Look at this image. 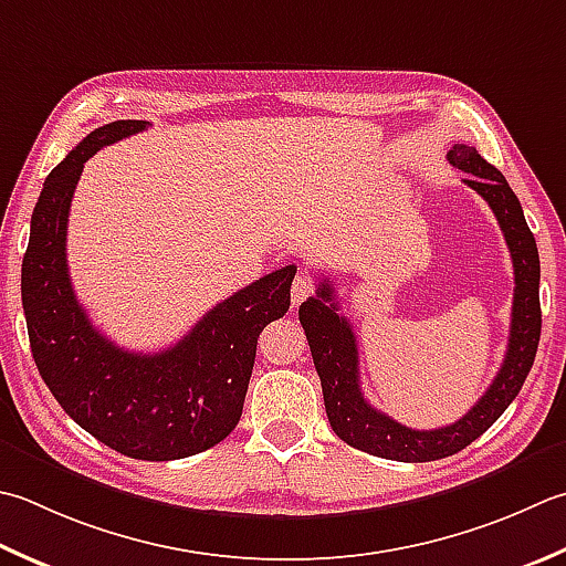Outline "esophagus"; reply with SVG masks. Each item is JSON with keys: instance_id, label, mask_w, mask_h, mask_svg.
I'll return each instance as SVG.
<instances>
[{"instance_id": "obj_1", "label": "esophagus", "mask_w": 566, "mask_h": 566, "mask_svg": "<svg viewBox=\"0 0 566 566\" xmlns=\"http://www.w3.org/2000/svg\"><path fill=\"white\" fill-rule=\"evenodd\" d=\"M314 292H316L314 276L306 274V272H296L294 284H292V302L298 306L302 302H306V298L312 296Z\"/></svg>"}]
</instances>
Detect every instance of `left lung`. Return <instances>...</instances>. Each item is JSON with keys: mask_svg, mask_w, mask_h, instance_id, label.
I'll return each mask as SVG.
<instances>
[{"mask_svg": "<svg viewBox=\"0 0 566 566\" xmlns=\"http://www.w3.org/2000/svg\"><path fill=\"white\" fill-rule=\"evenodd\" d=\"M447 159L451 166L469 174V179L463 181L491 206L511 250L515 272L511 338H507L503 365L489 390L459 422L427 431L409 429L365 400L360 392L356 334H353L350 321L338 314L336 290L328 280H321L316 296H308L298 306V321L312 348L331 427L338 439L353 449L392 461L422 463L447 459L479 439L517 397L535 363L542 331L539 254L535 235L525 223L523 206L507 186L505 176L485 161L475 147L453 144Z\"/></svg>", "mask_w": 566, "mask_h": 566, "instance_id": "1", "label": "left lung"}]
</instances>
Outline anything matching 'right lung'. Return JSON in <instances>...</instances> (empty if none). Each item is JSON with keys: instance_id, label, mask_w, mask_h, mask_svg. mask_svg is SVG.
Instances as JSON below:
<instances>
[{"instance_id": "right-lung-1", "label": "right lung", "mask_w": 566, "mask_h": 566, "mask_svg": "<svg viewBox=\"0 0 566 566\" xmlns=\"http://www.w3.org/2000/svg\"><path fill=\"white\" fill-rule=\"evenodd\" d=\"M147 125L97 127L43 181L21 262V304L33 360L65 415L129 459L174 461L216 447L240 422L258 338L290 312L296 268L228 296L161 353H132L99 334L77 304L65 262L71 201L83 164Z\"/></svg>"}]
</instances>
